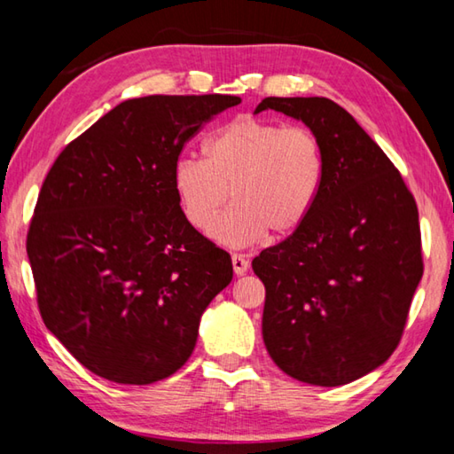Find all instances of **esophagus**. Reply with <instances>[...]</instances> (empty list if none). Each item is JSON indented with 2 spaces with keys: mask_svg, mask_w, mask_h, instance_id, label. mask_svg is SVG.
<instances>
[{
  "mask_svg": "<svg viewBox=\"0 0 454 454\" xmlns=\"http://www.w3.org/2000/svg\"><path fill=\"white\" fill-rule=\"evenodd\" d=\"M232 266H234V272H236L238 276H242V274L248 272L250 262H248V260H246V256H242V254H232Z\"/></svg>",
  "mask_w": 454,
  "mask_h": 454,
  "instance_id": "esophagus-1",
  "label": "esophagus"
}]
</instances>
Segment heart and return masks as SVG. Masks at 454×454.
<instances>
[{
  "mask_svg": "<svg viewBox=\"0 0 454 454\" xmlns=\"http://www.w3.org/2000/svg\"><path fill=\"white\" fill-rule=\"evenodd\" d=\"M206 160L180 158L172 186L184 216L230 248H248L268 230L276 236L301 228L325 182V152L309 128L262 118H236L204 144ZM232 195L235 204L218 219Z\"/></svg>",
  "mask_w": 454,
  "mask_h": 454,
  "instance_id": "b5f03b06",
  "label": "heart"
}]
</instances>
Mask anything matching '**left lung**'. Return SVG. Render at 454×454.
I'll list each match as a JSON object with an SVG mask.
<instances>
[{"mask_svg":"<svg viewBox=\"0 0 454 454\" xmlns=\"http://www.w3.org/2000/svg\"><path fill=\"white\" fill-rule=\"evenodd\" d=\"M304 121L325 182L304 224L252 260L266 288L262 336L292 379L340 387L393 355L422 278L417 202L401 172L328 98H264Z\"/></svg>","mask_w":454,"mask_h":454,"instance_id":"1","label":"left lung"}]
</instances>
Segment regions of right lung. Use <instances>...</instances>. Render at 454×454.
Instances as JSON below:
<instances>
[{"mask_svg": "<svg viewBox=\"0 0 454 454\" xmlns=\"http://www.w3.org/2000/svg\"><path fill=\"white\" fill-rule=\"evenodd\" d=\"M236 96L126 99L59 153L27 232L37 306L74 358L118 384L172 376L232 260L190 224L172 186L190 137Z\"/></svg>", "mask_w": 454, "mask_h": 454, "instance_id": "obj_1", "label": "right lung"}]
</instances>
